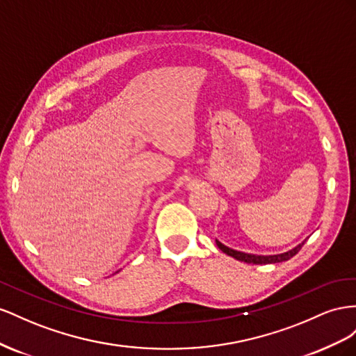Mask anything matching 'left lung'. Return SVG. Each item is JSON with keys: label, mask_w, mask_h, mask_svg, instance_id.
Masks as SVG:
<instances>
[{"label": "left lung", "mask_w": 356, "mask_h": 356, "mask_svg": "<svg viewBox=\"0 0 356 356\" xmlns=\"http://www.w3.org/2000/svg\"><path fill=\"white\" fill-rule=\"evenodd\" d=\"M306 241V240H304ZM304 241L300 243L298 246H296L293 249L288 250V252H283V253H277V255H253V253H245V252H238V250H234L231 249L225 245H222V243L219 240H216V245L218 248L223 252L227 253L228 257H232L236 258L238 261H243V262H248V264H276V262H283V261H288L291 259L293 255H297L298 250L302 248Z\"/></svg>", "instance_id": "left-lung-1"}]
</instances>
